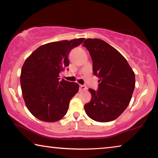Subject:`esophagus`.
Masks as SVG:
<instances>
[{
	"mask_svg": "<svg viewBox=\"0 0 158 158\" xmlns=\"http://www.w3.org/2000/svg\"><path fill=\"white\" fill-rule=\"evenodd\" d=\"M79 89H80V91H85L87 89V87L86 85H80Z\"/></svg>",
	"mask_w": 158,
	"mask_h": 158,
	"instance_id": "esophagus-1",
	"label": "esophagus"
}]
</instances>
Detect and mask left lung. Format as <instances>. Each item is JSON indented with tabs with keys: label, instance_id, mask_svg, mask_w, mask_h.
<instances>
[{
	"label": "left lung",
	"instance_id": "1",
	"mask_svg": "<svg viewBox=\"0 0 158 158\" xmlns=\"http://www.w3.org/2000/svg\"><path fill=\"white\" fill-rule=\"evenodd\" d=\"M94 74L99 78L97 90L89 89L91 102L84 105L89 118L98 122L116 119L131 102L135 89V74L124 56L102 40L86 39Z\"/></svg>",
	"mask_w": 158,
	"mask_h": 158
}]
</instances>
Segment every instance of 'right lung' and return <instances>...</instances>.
Here are the masks:
<instances>
[{
    "label": "right lung",
    "mask_w": 158,
    "mask_h": 158,
    "mask_svg": "<svg viewBox=\"0 0 158 158\" xmlns=\"http://www.w3.org/2000/svg\"><path fill=\"white\" fill-rule=\"evenodd\" d=\"M84 38L62 40L39 47L23 64L20 85L30 112L45 122L60 121L67 114L79 84L62 79L59 74L69 64V55Z\"/></svg>",
    "instance_id": "add662e5"
}]
</instances>
